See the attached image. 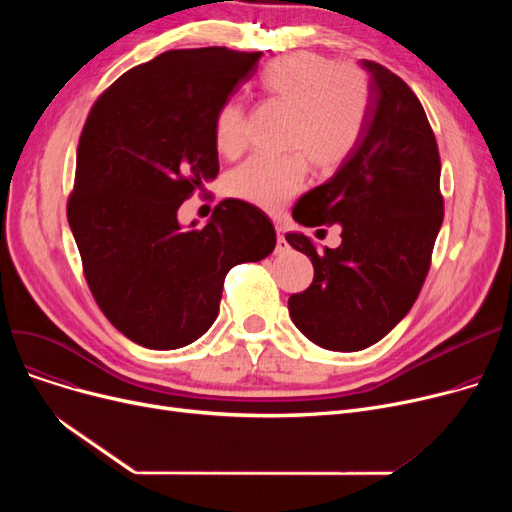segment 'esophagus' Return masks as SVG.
<instances>
[{
  "label": "esophagus",
  "instance_id": "esophagus-1",
  "mask_svg": "<svg viewBox=\"0 0 512 512\" xmlns=\"http://www.w3.org/2000/svg\"><path fill=\"white\" fill-rule=\"evenodd\" d=\"M276 232H278V245H276V253L278 255H284V253H288V242H286V238H284V228L282 226H276Z\"/></svg>",
  "mask_w": 512,
  "mask_h": 512
}]
</instances>
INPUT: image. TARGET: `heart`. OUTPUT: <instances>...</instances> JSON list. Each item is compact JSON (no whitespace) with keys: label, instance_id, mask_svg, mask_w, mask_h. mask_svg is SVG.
I'll return each instance as SVG.
<instances>
[{"label":"heart","instance_id":"1","mask_svg":"<svg viewBox=\"0 0 512 512\" xmlns=\"http://www.w3.org/2000/svg\"><path fill=\"white\" fill-rule=\"evenodd\" d=\"M257 83L267 99L292 112L286 149L299 153L247 159L228 176V191L236 199L276 211L305 186L304 154L317 170L332 172L355 153L369 114V83L361 70L315 53L270 62ZM213 134L215 147L228 157L245 149V110L238 101L220 107Z\"/></svg>","mask_w":512,"mask_h":512}]
</instances>
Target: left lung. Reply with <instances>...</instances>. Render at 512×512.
<instances>
[{"mask_svg": "<svg viewBox=\"0 0 512 512\" xmlns=\"http://www.w3.org/2000/svg\"><path fill=\"white\" fill-rule=\"evenodd\" d=\"M361 66L369 74L363 137L336 174L292 209L307 228L340 224V247L319 253L303 232L286 234L315 270L311 286L288 299L294 326L340 353L382 340L409 313L444 218L440 153L423 105L382 64Z\"/></svg>", "mask_w": 512, "mask_h": 512, "instance_id": "8db88e82", "label": "left lung"}]
</instances>
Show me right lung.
<instances>
[{
    "label": "right lung",
    "mask_w": 512,
    "mask_h": 512,
    "mask_svg": "<svg viewBox=\"0 0 512 512\" xmlns=\"http://www.w3.org/2000/svg\"><path fill=\"white\" fill-rule=\"evenodd\" d=\"M261 51L172 49L124 72L91 107L76 149L68 224L93 297L126 338L174 351L218 317L224 278L276 247L267 215L240 199L182 228L180 205L218 176L215 114Z\"/></svg>",
    "instance_id": "right-lung-1"
}]
</instances>
